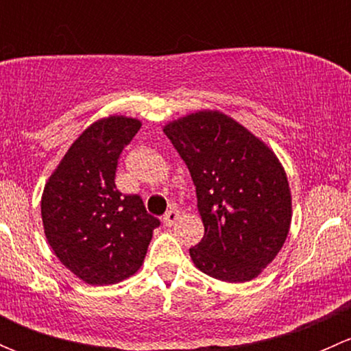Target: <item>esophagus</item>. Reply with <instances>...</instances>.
<instances>
[{
  "label": "esophagus",
  "instance_id": "esophagus-1",
  "mask_svg": "<svg viewBox=\"0 0 351 351\" xmlns=\"http://www.w3.org/2000/svg\"><path fill=\"white\" fill-rule=\"evenodd\" d=\"M178 215H180V212L176 210V208H169V210L162 215V224L165 226L175 224L176 219H178Z\"/></svg>",
  "mask_w": 351,
  "mask_h": 351
}]
</instances>
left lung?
<instances>
[{
  "label": "left lung",
  "instance_id": "8db88e82",
  "mask_svg": "<svg viewBox=\"0 0 351 351\" xmlns=\"http://www.w3.org/2000/svg\"><path fill=\"white\" fill-rule=\"evenodd\" d=\"M162 132L195 185L205 228L190 247L195 267L222 282L253 280L289 234L292 197L284 166L263 141L217 110L173 120Z\"/></svg>",
  "mask_w": 351,
  "mask_h": 351
}]
</instances>
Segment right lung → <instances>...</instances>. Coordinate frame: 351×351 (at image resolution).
Here are the masks:
<instances>
[{"instance_id": "add662e5", "label": "right lung", "mask_w": 351, "mask_h": 351, "mask_svg": "<svg viewBox=\"0 0 351 351\" xmlns=\"http://www.w3.org/2000/svg\"><path fill=\"white\" fill-rule=\"evenodd\" d=\"M141 122L110 115L91 123L67 149L42 193V222L52 251L90 285H112L136 274L159 219L139 195H122L115 171Z\"/></svg>"}]
</instances>
